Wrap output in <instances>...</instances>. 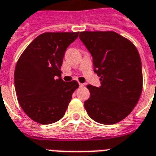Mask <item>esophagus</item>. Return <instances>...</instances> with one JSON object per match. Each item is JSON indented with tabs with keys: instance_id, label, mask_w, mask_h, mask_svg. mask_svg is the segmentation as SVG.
Segmentation results:
<instances>
[{
	"instance_id": "1",
	"label": "esophagus",
	"mask_w": 156,
	"mask_h": 156,
	"mask_svg": "<svg viewBox=\"0 0 156 156\" xmlns=\"http://www.w3.org/2000/svg\"><path fill=\"white\" fill-rule=\"evenodd\" d=\"M79 86H80V87H83L84 84H83V83H79Z\"/></svg>"
}]
</instances>
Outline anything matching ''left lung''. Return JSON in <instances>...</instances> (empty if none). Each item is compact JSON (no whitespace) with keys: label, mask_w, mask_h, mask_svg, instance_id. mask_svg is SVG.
<instances>
[{"label":"left lung","mask_w":156,"mask_h":156,"mask_svg":"<svg viewBox=\"0 0 156 156\" xmlns=\"http://www.w3.org/2000/svg\"><path fill=\"white\" fill-rule=\"evenodd\" d=\"M79 38L93 57L101 86L88 84L84 102L89 117L99 124H114L129 115L143 88L141 59L129 39L115 32H81Z\"/></svg>","instance_id":"obj_1"}]
</instances>
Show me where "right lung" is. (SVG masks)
<instances>
[{
  "label": "right lung",
  "mask_w": 156,
  "mask_h": 156,
  "mask_svg": "<svg viewBox=\"0 0 156 156\" xmlns=\"http://www.w3.org/2000/svg\"><path fill=\"white\" fill-rule=\"evenodd\" d=\"M79 32H44L27 46L14 73L19 105L30 119L50 124L65 115L78 82H64L61 66L67 48Z\"/></svg>",
  "instance_id": "add662e5"
}]
</instances>
